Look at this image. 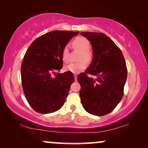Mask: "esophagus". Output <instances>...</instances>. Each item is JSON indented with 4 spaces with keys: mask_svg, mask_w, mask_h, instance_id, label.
<instances>
[{
    "mask_svg": "<svg viewBox=\"0 0 148 148\" xmlns=\"http://www.w3.org/2000/svg\"><path fill=\"white\" fill-rule=\"evenodd\" d=\"M74 80H75V81H76V80H77V75H76V74H74Z\"/></svg>",
    "mask_w": 148,
    "mask_h": 148,
    "instance_id": "esophagus-1",
    "label": "esophagus"
}]
</instances>
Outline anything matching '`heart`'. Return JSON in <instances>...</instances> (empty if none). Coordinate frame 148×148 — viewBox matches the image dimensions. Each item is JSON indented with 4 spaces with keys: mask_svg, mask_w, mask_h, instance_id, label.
Segmentation results:
<instances>
[{
    "mask_svg": "<svg viewBox=\"0 0 148 148\" xmlns=\"http://www.w3.org/2000/svg\"><path fill=\"white\" fill-rule=\"evenodd\" d=\"M72 45L75 49H78L81 51L78 60H80L78 62L71 63L68 66L65 67V69L67 71L77 74L81 72L86 67V62H89L91 61L92 56L91 51L89 50L90 42L88 39L83 36L76 37L72 41ZM62 59L65 63L70 62V51L68 46H65L62 51Z\"/></svg>",
    "mask_w": 148,
    "mask_h": 148,
    "instance_id": "heart-1",
    "label": "heart"
}]
</instances>
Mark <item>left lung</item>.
<instances>
[{
    "instance_id": "1",
    "label": "left lung",
    "mask_w": 148,
    "mask_h": 148,
    "mask_svg": "<svg viewBox=\"0 0 148 148\" xmlns=\"http://www.w3.org/2000/svg\"><path fill=\"white\" fill-rule=\"evenodd\" d=\"M91 44L93 57L85 72L78 76L82 106L89 114L104 116L113 111L121 101L127 78L124 56L107 35L80 32ZM88 74L96 76L89 77Z\"/></svg>"
}]
</instances>
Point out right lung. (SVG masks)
I'll return each instance as SVG.
<instances>
[{
  "label": "right lung",
  "mask_w": 148,
  "mask_h": 148,
  "mask_svg": "<svg viewBox=\"0 0 148 148\" xmlns=\"http://www.w3.org/2000/svg\"><path fill=\"white\" fill-rule=\"evenodd\" d=\"M78 33L55 30L43 34L33 41L23 57L21 67L23 92L29 106L38 113L56 112L65 103L74 75L69 71L57 74L56 72L63 67V48Z\"/></svg>",
  "instance_id": "right-lung-1"
}]
</instances>
